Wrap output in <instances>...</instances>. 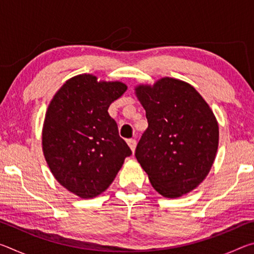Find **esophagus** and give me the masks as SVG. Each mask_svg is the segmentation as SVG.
I'll return each mask as SVG.
<instances>
[{
  "mask_svg": "<svg viewBox=\"0 0 254 254\" xmlns=\"http://www.w3.org/2000/svg\"><path fill=\"white\" fill-rule=\"evenodd\" d=\"M127 143L128 147H130V149L132 150V152H134L135 147H136V141L134 139H128L127 141Z\"/></svg>",
  "mask_w": 254,
  "mask_h": 254,
  "instance_id": "34e87169",
  "label": "esophagus"
}]
</instances>
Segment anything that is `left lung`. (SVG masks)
I'll list each match as a JSON object with an SVG mask.
<instances>
[{"mask_svg":"<svg viewBox=\"0 0 254 254\" xmlns=\"http://www.w3.org/2000/svg\"><path fill=\"white\" fill-rule=\"evenodd\" d=\"M134 91L149 124L136 160L163 197L188 194L203 183L216 157L220 132L212 109L190 84L171 77Z\"/></svg>","mask_w":254,"mask_h":254,"instance_id":"1","label":"left lung"}]
</instances>
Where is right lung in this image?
<instances>
[{
	"label": "right lung",
	"mask_w": 254,
	"mask_h": 254,
	"mask_svg": "<svg viewBox=\"0 0 254 254\" xmlns=\"http://www.w3.org/2000/svg\"><path fill=\"white\" fill-rule=\"evenodd\" d=\"M127 86L92 74L68 79L50 101L42 127V151L56 180L80 198L109 188L132 152L109 115Z\"/></svg>",
	"instance_id": "1"
}]
</instances>
